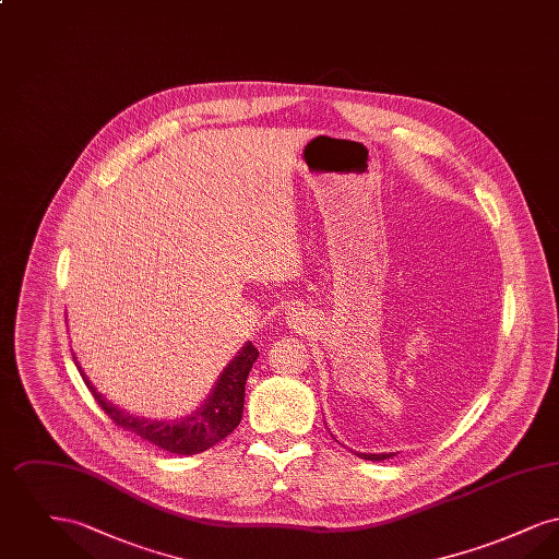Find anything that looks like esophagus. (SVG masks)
Here are the masks:
<instances>
[{
	"mask_svg": "<svg viewBox=\"0 0 559 559\" xmlns=\"http://www.w3.org/2000/svg\"><path fill=\"white\" fill-rule=\"evenodd\" d=\"M306 317H304V312H299V310H295V308H292L289 312H287V322H289V326L292 329H306Z\"/></svg>",
	"mask_w": 559,
	"mask_h": 559,
	"instance_id": "1",
	"label": "esophagus"
}]
</instances>
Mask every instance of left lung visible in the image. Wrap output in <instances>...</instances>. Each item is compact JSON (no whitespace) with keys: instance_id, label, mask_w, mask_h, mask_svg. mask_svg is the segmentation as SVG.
I'll return each mask as SVG.
<instances>
[{"instance_id":"obj_1","label":"left lung","mask_w":559,"mask_h":559,"mask_svg":"<svg viewBox=\"0 0 559 559\" xmlns=\"http://www.w3.org/2000/svg\"><path fill=\"white\" fill-rule=\"evenodd\" d=\"M356 456L367 459V461H383L388 456H394V452H381V454H372V452H356Z\"/></svg>"}]
</instances>
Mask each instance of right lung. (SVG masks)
<instances>
[{"instance_id": "add662e5", "label": "right lung", "mask_w": 559, "mask_h": 559, "mask_svg": "<svg viewBox=\"0 0 559 559\" xmlns=\"http://www.w3.org/2000/svg\"><path fill=\"white\" fill-rule=\"evenodd\" d=\"M258 356H260L258 347L247 342L237 352V356L228 362V367L219 372L212 394L203 400V404L188 417L171 419V421L146 419L119 408L92 385V381L81 369L78 358H75V365L80 369L87 390L94 394L96 402L103 406V411L117 426L159 447L160 451L174 452V454H197V452L212 449L239 426L242 419V404H245V383Z\"/></svg>"}]
</instances>
